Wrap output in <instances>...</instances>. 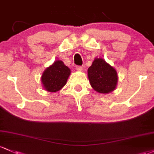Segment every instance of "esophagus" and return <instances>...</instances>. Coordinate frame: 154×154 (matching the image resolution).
Segmentation results:
<instances>
[{
    "label": "esophagus",
    "mask_w": 154,
    "mask_h": 154,
    "mask_svg": "<svg viewBox=\"0 0 154 154\" xmlns=\"http://www.w3.org/2000/svg\"><path fill=\"white\" fill-rule=\"evenodd\" d=\"M76 69H77V71H78V72H82V67L80 66H76Z\"/></svg>",
    "instance_id": "1"
}]
</instances>
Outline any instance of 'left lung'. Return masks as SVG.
I'll return each instance as SVG.
<instances>
[{
	"label": "left lung",
	"mask_w": 154,
	"mask_h": 154,
	"mask_svg": "<svg viewBox=\"0 0 154 154\" xmlns=\"http://www.w3.org/2000/svg\"><path fill=\"white\" fill-rule=\"evenodd\" d=\"M88 77L91 87L100 94H109L117 85V72L103 58L94 59L88 69Z\"/></svg>",
	"instance_id": "obj_1"
}]
</instances>
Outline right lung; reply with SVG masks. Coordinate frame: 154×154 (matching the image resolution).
I'll list each match as a JSON object with an SVG mask.
<instances>
[{
  "label": "right lung",
  "instance_id": "1",
  "mask_svg": "<svg viewBox=\"0 0 154 154\" xmlns=\"http://www.w3.org/2000/svg\"><path fill=\"white\" fill-rule=\"evenodd\" d=\"M71 74L69 68L61 60H56L45 69L42 76L44 88L49 92H57L66 83Z\"/></svg>",
  "mask_w": 154,
  "mask_h": 154
}]
</instances>
